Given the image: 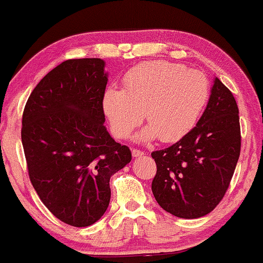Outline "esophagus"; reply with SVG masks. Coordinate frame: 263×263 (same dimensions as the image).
I'll return each instance as SVG.
<instances>
[{
    "label": "esophagus",
    "instance_id": "34e87169",
    "mask_svg": "<svg viewBox=\"0 0 263 263\" xmlns=\"http://www.w3.org/2000/svg\"><path fill=\"white\" fill-rule=\"evenodd\" d=\"M132 154H133V157L138 158V157L143 156V154H145V152H143V151H140L138 148H133L132 149Z\"/></svg>",
    "mask_w": 263,
    "mask_h": 263
}]
</instances>
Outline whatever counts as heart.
Masks as SVG:
<instances>
[{"label": "heart", "mask_w": 263, "mask_h": 263, "mask_svg": "<svg viewBox=\"0 0 263 263\" xmlns=\"http://www.w3.org/2000/svg\"><path fill=\"white\" fill-rule=\"evenodd\" d=\"M123 84L124 89L107 88L103 98L104 112L118 139L129 138L145 114L149 125L140 133V140L158 136L164 142L177 141L192 130L210 96L202 73L167 61L132 68Z\"/></svg>", "instance_id": "b5f03b06"}]
</instances>
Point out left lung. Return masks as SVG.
Instances as JSON below:
<instances>
[{
    "label": "left lung",
    "instance_id": "1",
    "mask_svg": "<svg viewBox=\"0 0 263 263\" xmlns=\"http://www.w3.org/2000/svg\"><path fill=\"white\" fill-rule=\"evenodd\" d=\"M238 106L215 79L197 124L167 148L151 156L157 164L152 192L172 215L195 219L211 213L228 192L240 154Z\"/></svg>",
    "mask_w": 263,
    "mask_h": 263
}]
</instances>
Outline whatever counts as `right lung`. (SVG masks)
Segmentation results:
<instances>
[{
	"instance_id": "add662e5",
	"label": "right lung",
	"mask_w": 263,
	"mask_h": 263,
	"mask_svg": "<svg viewBox=\"0 0 263 263\" xmlns=\"http://www.w3.org/2000/svg\"><path fill=\"white\" fill-rule=\"evenodd\" d=\"M104 61L67 60L28 97L21 141L28 177L45 207L75 228L95 224L110 202V177L132 160L104 125Z\"/></svg>"
}]
</instances>
